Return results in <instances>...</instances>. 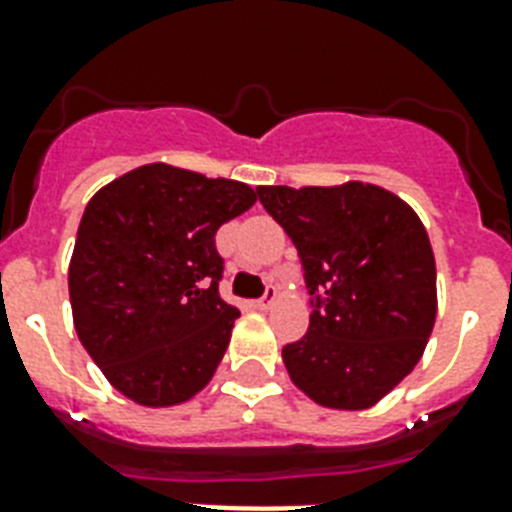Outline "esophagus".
<instances>
[{
    "mask_svg": "<svg viewBox=\"0 0 512 512\" xmlns=\"http://www.w3.org/2000/svg\"><path fill=\"white\" fill-rule=\"evenodd\" d=\"M273 303H276V289H268V295H265L263 300H255L252 305H255L257 311H268Z\"/></svg>",
    "mask_w": 512,
    "mask_h": 512,
    "instance_id": "1",
    "label": "esophagus"
}]
</instances>
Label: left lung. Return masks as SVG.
Returning a JSON list of instances; mask_svg holds the SVG:
<instances>
[{"instance_id": "8db88e82", "label": "left lung", "mask_w": 512, "mask_h": 512, "mask_svg": "<svg viewBox=\"0 0 512 512\" xmlns=\"http://www.w3.org/2000/svg\"><path fill=\"white\" fill-rule=\"evenodd\" d=\"M268 215L297 247L311 327L281 350L289 380L327 409L361 412L385 398L425 353L436 324V257L401 196L380 185H260Z\"/></svg>"}]
</instances>
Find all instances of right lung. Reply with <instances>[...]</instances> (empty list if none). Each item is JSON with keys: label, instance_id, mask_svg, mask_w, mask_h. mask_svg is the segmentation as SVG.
Wrapping results in <instances>:
<instances>
[{"label": "right lung", "instance_id": "obj_1", "mask_svg": "<svg viewBox=\"0 0 512 512\" xmlns=\"http://www.w3.org/2000/svg\"><path fill=\"white\" fill-rule=\"evenodd\" d=\"M257 201L247 183L154 162L103 185L68 263L74 329L122 396L185 404L207 388L239 308L217 292V228Z\"/></svg>", "mask_w": 512, "mask_h": 512}]
</instances>
